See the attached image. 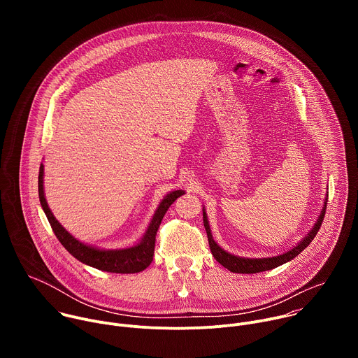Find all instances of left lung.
Wrapping results in <instances>:
<instances>
[{"label":"left lung","instance_id":"1","mask_svg":"<svg viewBox=\"0 0 358 358\" xmlns=\"http://www.w3.org/2000/svg\"><path fill=\"white\" fill-rule=\"evenodd\" d=\"M326 196H329L326 194ZM326 203H327V198H324V206L322 208V213L316 221V224L312 227V229L308 232L296 246H293L292 249L276 255V257H271V258H242V257H236V255H232L229 252H227L225 249H222L213 238L211 234V228H210V222L207 218V213H206V207L202 210V218H203V227H206L207 231V236H208V242H210V249L213 252V257L215 258L217 262H220L224 268H227L228 271L234 272V273H258V272H265V271H271L275 269L289 261H292L293 258H296L297 255L304 249L308 248L309 243L315 239V236L317 235L324 214H326Z\"/></svg>","mask_w":358,"mask_h":358}]
</instances>
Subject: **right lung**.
<instances>
[{
  "label": "right lung",
  "instance_id": "obj_1",
  "mask_svg": "<svg viewBox=\"0 0 358 358\" xmlns=\"http://www.w3.org/2000/svg\"><path fill=\"white\" fill-rule=\"evenodd\" d=\"M38 192H39V201L41 207L52 227L54 234L59 239V242L64 245V248L75 257L79 262L89 265L92 268H96L99 271L112 272V273H137L144 271L152 261L155 257V245H156V234L157 229L163 221V217L166 215L167 210L170 208L171 203L181 196L185 191L184 189H174L170 191L159 203V207L152 215L145 234L143 238L133 246L129 248H120V249H101L93 245H87L76 239L73 235H71L54 217L52 211L48 207V202L43 192V164L39 167V176H38Z\"/></svg>",
  "mask_w": 358,
  "mask_h": 358
}]
</instances>
